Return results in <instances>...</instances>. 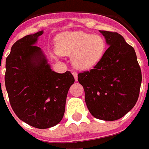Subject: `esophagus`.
<instances>
[{
  "label": "esophagus",
  "mask_w": 149,
  "mask_h": 149,
  "mask_svg": "<svg viewBox=\"0 0 149 149\" xmlns=\"http://www.w3.org/2000/svg\"><path fill=\"white\" fill-rule=\"evenodd\" d=\"M72 75H73V77H74L75 81H77V72H72Z\"/></svg>",
  "instance_id": "1"
}]
</instances>
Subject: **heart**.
<instances>
[{"label":"heart","instance_id":"obj_1","mask_svg":"<svg viewBox=\"0 0 149 149\" xmlns=\"http://www.w3.org/2000/svg\"><path fill=\"white\" fill-rule=\"evenodd\" d=\"M105 49L106 43L103 37L83 32L65 33L56 40V52L72 56V64L82 70L97 65L103 57Z\"/></svg>","mask_w":149,"mask_h":149}]
</instances>
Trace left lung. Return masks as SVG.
<instances>
[{"label": "left lung", "instance_id": "8db88e82", "mask_svg": "<svg viewBox=\"0 0 149 149\" xmlns=\"http://www.w3.org/2000/svg\"><path fill=\"white\" fill-rule=\"evenodd\" d=\"M109 48L97 65L80 72L85 103L95 118L112 121L123 117L135 106L142 75L134 49L120 34L100 30Z\"/></svg>", "mask_w": 149, "mask_h": 149}]
</instances>
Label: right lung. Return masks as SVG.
Segmentation results:
<instances>
[{"label":"right lung","instance_id":"right-lung-1","mask_svg":"<svg viewBox=\"0 0 149 149\" xmlns=\"http://www.w3.org/2000/svg\"><path fill=\"white\" fill-rule=\"evenodd\" d=\"M43 33L27 35L13 44L6 58L5 75L15 114L40 129L51 128L61 120L68 89L75 81L69 71H52L41 49L35 45Z\"/></svg>","mask_w":149,"mask_h":149}]
</instances>
